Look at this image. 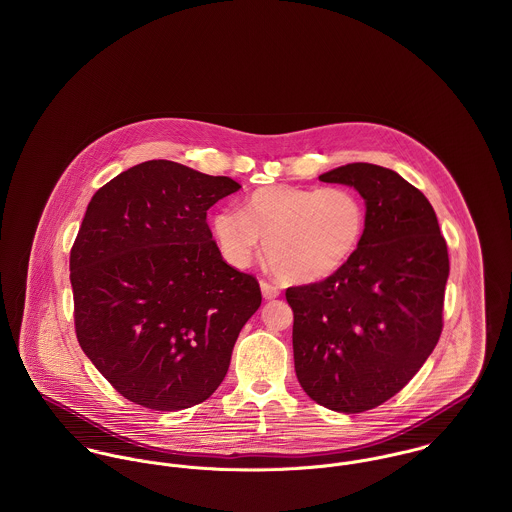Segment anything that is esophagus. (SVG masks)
<instances>
[{
  "label": "esophagus",
  "mask_w": 512,
  "mask_h": 512,
  "mask_svg": "<svg viewBox=\"0 0 512 512\" xmlns=\"http://www.w3.org/2000/svg\"><path fill=\"white\" fill-rule=\"evenodd\" d=\"M260 288H262V295H264L266 299H276V297L280 295V288L274 286V284H270V282H266V280L260 282Z\"/></svg>",
  "instance_id": "esophagus-1"
}]
</instances>
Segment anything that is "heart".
<instances>
[{
	"mask_svg": "<svg viewBox=\"0 0 512 512\" xmlns=\"http://www.w3.org/2000/svg\"><path fill=\"white\" fill-rule=\"evenodd\" d=\"M366 230L363 197L349 187L268 185L252 191L240 213L220 209L213 232L222 258L248 268L260 252L286 282L309 284L341 270Z\"/></svg>",
	"mask_w": 512,
	"mask_h": 512,
	"instance_id": "obj_1",
	"label": "heart"
}]
</instances>
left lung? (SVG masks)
I'll use <instances>...</instances> for the list:
<instances>
[{
  "label": "left lung",
  "instance_id": "1",
  "mask_svg": "<svg viewBox=\"0 0 512 512\" xmlns=\"http://www.w3.org/2000/svg\"><path fill=\"white\" fill-rule=\"evenodd\" d=\"M319 181L361 193L366 230L341 270L286 290L295 374L317 404L359 414L400 392L436 349L447 244L430 201L392 169L349 163Z\"/></svg>",
  "mask_w": 512,
  "mask_h": 512
}]
</instances>
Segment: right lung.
<instances>
[{"label": "right lung", "mask_w": 512, "mask_h": 512, "mask_svg": "<svg viewBox=\"0 0 512 512\" xmlns=\"http://www.w3.org/2000/svg\"><path fill=\"white\" fill-rule=\"evenodd\" d=\"M240 185L167 159L120 173L88 203L71 248L74 331L134 404L205 402L262 303L254 276L220 256L207 211Z\"/></svg>", "instance_id": "obj_1"}]
</instances>
